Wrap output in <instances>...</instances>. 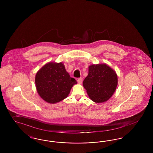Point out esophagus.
I'll list each match as a JSON object with an SVG mask.
<instances>
[{"instance_id": "34e87169", "label": "esophagus", "mask_w": 153, "mask_h": 153, "mask_svg": "<svg viewBox=\"0 0 153 153\" xmlns=\"http://www.w3.org/2000/svg\"><path fill=\"white\" fill-rule=\"evenodd\" d=\"M82 77H80V78H79V79H77V82H78V84H81L82 83Z\"/></svg>"}]
</instances>
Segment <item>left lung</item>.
Returning a JSON list of instances; mask_svg holds the SVG:
<instances>
[{"label": "left lung", "mask_w": 153, "mask_h": 153, "mask_svg": "<svg viewBox=\"0 0 153 153\" xmlns=\"http://www.w3.org/2000/svg\"><path fill=\"white\" fill-rule=\"evenodd\" d=\"M117 85V73L105 64L89 66L88 74L83 81V86L89 98L97 103L109 100Z\"/></svg>", "instance_id": "left-lung-1"}]
</instances>
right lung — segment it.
Returning <instances> with one entry per match:
<instances>
[{
	"instance_id": "right-lung-1",
	"label": "right lung",
	"mask_w": 153,
	"mask_h": 153,
	"mask_svg": "<svg viewBox=\"0 0 153 153\" xmlns=\"http://www.w3.org/2000/svg\"><path fill=\"white\" fill-rule=\"evenodd\" d=\"M35 82L36 91L45 102L51 104L66 98L76 80L70 77L63 63L50 62L36 73Z\"/></svg>"
}]
</instances>
